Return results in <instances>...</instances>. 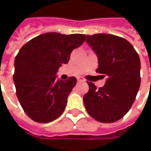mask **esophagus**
<instances>
[{
	"label": "esophagus",
	"instance_id": "34e87169",
	"mask_svg": "<svg viewBox=\"0 0 151 151\" xmlns=\"http://www.w3.org/2000/svg\"><path fill=\"white\" fill-rule=\"evenodd\" d=\"M77 79H78V82H85V79L82 78V77H78V78H77Z\"/></svg>",
	"mask_w": 151,
	"mask_h": 151
}]
</instances>
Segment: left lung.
Returning a JSON list of instances; mask_svg holds the SVG:
<instances>
[{
    "label": "left lung",
    "instance_id": "8db88e82",
    "mask_svg": "<svg viewBox=\"0 0 151 151\" xmlns=\"http://www.w3.org/2000/svg\"><path fill=\"white\" fill-rule=\"evenodd\" d=\"M86 43L97 54L96 72L107 77L103 87L88 82L89 91L83 96L88 114L102 123L117 121L129 111L141 84V62L131 43L109 34L86 35Z\"/></svg>",
    "mask_w": 151,
    "mask_h": 151
}]
</instances>
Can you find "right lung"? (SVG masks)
Returning <instances> with one entry per match:
<instances>
[{
  "instance_id": "add662e5",
  "label": "right lung",
  "mask_w": 151,
  "mask_h": 151,
  "mask_svg": "<svg viewBox=\"0 0 151 151\" xmlns=\"http://www.w3.org/2000/svg\"><path fill=\"white\" fill-rule=\"evenodd\" d=\"M85 38L83 34L50 32L33 38L19 50L13 78L19 103L31 120L48 123L65 111L77 79L70 77L65 82L57 81L56 73Z\"/></svg>"
}]
</instances>
